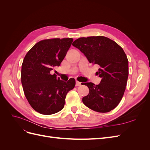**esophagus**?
I'll list each match as a JSON object with an SVG mask.
<instances>
[{"instance_id":"1","label":"esophagus","mask_w":150,"mask_h":150,"mask_svg":"<svg viewBox=\"0 0 150 150\" xmlns=\"http://www.w3.org/2000/svg\"><path fill=\"white\" fill-rule=\"evenodd\" d=\"M81 85V83L79 82V81H76V86H79Z\"/></svg>"}]
</instances>
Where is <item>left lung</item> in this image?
Returning a JSON list of instances; mask_svg holds the SVG:
<instances>
[{
	"mask_svg": "<svg viewBox=\"0 0 150 150\" xmlns=\"http://www.w3.org/2000/svg\"><path fill=\"white\" fill-rule=\"evenodd\" d=\"M72 46L84 54L89 63L99 66L100 83H84L89 93L83 103L91 110L107 112L115 109L123 96L128 77V60L123 49L104 36L81 38Z\"/></svg>",
	"mask_w": 150,
	"mask_h": 150,
	"instance_id": "8db88e82",
	"label": "left lung"
}]
</instances>
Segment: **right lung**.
I'll list each match as a JSON object with an SVG mask.
<instances>
[{
	"label": "right lung",
	"instance_id": "obj_1",
	"mask_svg": "<svg viewBox=\"0 0 150 150\" xmlns=\"http://www.w3.org/2000/svg\"><path fill=\"white\" fill-rule=\"evenodd\" d=\"M73 41L72 38L40 40L32 47L23 60L21 83L31 107L42 115H49L62 110L67 93L75 86L71 78L65 82L51 74L59 66Z\"/></svg>",
	"mask_w": 150,
	"mask_h": 150
}]
</instances>
